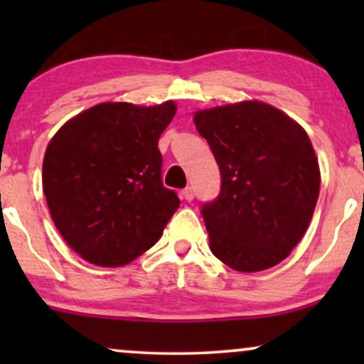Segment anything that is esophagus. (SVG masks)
Returning a JSON list of instances; mask_svg holds the SVG:
<instances>
[{
  "mask_svg": "<svg viewBox=\"0 0 364 364\" xmlns=\"http://www.w3.org/2000/svg\"><path fill=\"white\" fill-rule=\"evenodd\" d=\"M181 198H185L186 202H191V200L195 198V191H193V188H191V186L185 188V190L181 191Z\"/></svg>",
  "mask_w": 364,
  "mask_h": 364,
  "instance_id": "1",
  "label": "esophagus"
}]
</instances>
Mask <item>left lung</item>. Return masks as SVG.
Wrapping results in <instances>:
<instances>
[{"label": "left lung", "mask_w": 364, "mask_h": 364, "mask_svg": "<svg viewBox=\"0 0 364 364\" xmlns=\"http://www.w3.org/2000/svg\"><path fill=\"white\" fill-rule=\"evenodd\" d=\"M220 169V193L202 208L210 252L237 272L281 263L301 241L320 193L318 159L298 121L262 101L193 114Z\"/></svg>", "instance_id": "left-lung-1"}]
</instances>
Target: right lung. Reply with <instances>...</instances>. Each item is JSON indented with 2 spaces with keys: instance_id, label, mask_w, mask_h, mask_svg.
<instances>
[{
  "instance_id": "obj_1",
  "label": "right lung",
  "mask_w": 364,
  "mask_h": 364,
  "mask_svg": "<svg viewBox=\"0 0 364 364\" xmlns=\"http://www.w3.org/2000/svg\"><path fill=\"white\" fill-rule=\"evenodd\" d=\"M176 104L101 102L54 133L43 190L66 245L97 267H123L162 236L179 198L161 181V133Z\"/></svg>"
}]
</instances>
